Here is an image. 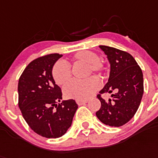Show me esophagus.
Segmentation results:
<instances>
[{"mask_svg": "<svg viewBox=\"0 0 158 158\" xmlns=\"http://www.w3.org/2000/svg\"><path fill=\"white\" fill-rule=\"evenodd\" d=\"M76 103L78 105H83V104H85L87 103V100H76Z\"/></svg>", "mask_w": 158, "mask_h": 158, "instance_id": "esophagus-1", "label": "esophagus"}]
</instances>
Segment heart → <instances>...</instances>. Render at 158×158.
<instances>
[{"label":"heart","instance_id":"1","mask_svg":"<svg viewBox=\"0 0 158 158\" xmlns=\"http://www.w3.org/2000/svg\"><path fill=\"white\" fill-rule=\"evenodd\" d=\"M75 63L87 65V75L91 73L101 75L104 71V63L99 60L95 52L90 50H80L73 57ZM52 76L58 85H63L71 79V70L70 65L59 61L54 65L52 69ZM100 87L99 81L95 77H91L83 81L73 80L63 87V94L67 99H75L77 100H84L88 99Z\"/></svg>","mask_w":158,"mask_h":158}]
</instances>
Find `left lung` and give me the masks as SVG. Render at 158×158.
Segmentation results:
<instances>
[{"label": "left lung", "instance_id": "obj_1", "mask_svg": "<svg viewBox=\"0 0 158 158\" xmlns=\"http://www.w3.org/2000/svg\"><path fill=\"white\" fill-rule=\"evenodd\" d=\"M99 47L107 55L110 75L108 83L97 95L101 107L95 114L106 125L120 127L133 117L140 106L144 93L142 71L130 54L110 46ZM113 90L116 93L108 102L100 96L101 94Z\"/></svg>", "mask_w": 158, "mask_h": 158}]
</instances>
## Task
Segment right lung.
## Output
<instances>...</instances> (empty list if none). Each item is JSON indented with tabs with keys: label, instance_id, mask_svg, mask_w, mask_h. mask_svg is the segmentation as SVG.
Returning <instances> with one entry per match:
<instances>
[{
	"label": "right lung",
	"instance_id": "obj_1",
	"mask_svg": "<svg viewBox=\"0 0 158 158\" xmlns=\"http://www.w3.org/2000/svg\"><path fill=\"white\" fill-rule=\"evenodd\" d=\"M63 56L50 54L32 61L18 81V106L24 119L38 135L58 138L71 126L78 108L74 99L63 100L52 76L54 63Z\"/></svg>",
	"mask_w": 158,
	"mask_h": 158
}]
</instances>
